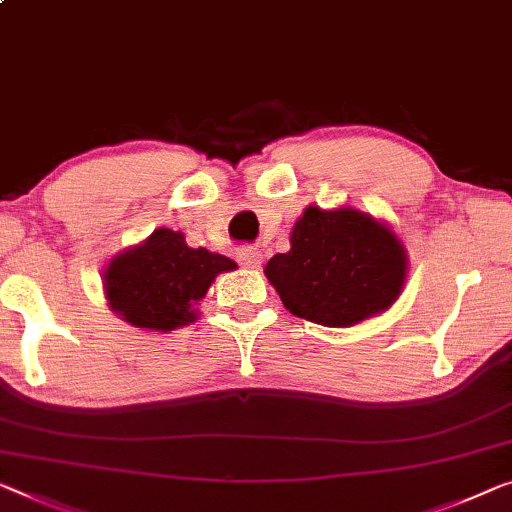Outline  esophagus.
<instances>
[{"label": "esophagus", "mask_w": 512, "mask_h": 512, "mask_svg": "<svg viewBox=\"0 0 512 512\" xmlns=\"http://www.w3.org/2000/svg\"><path fill=\"white\" fill-rule=\"evenodd\" d=\"M236 257H239L241 266H246V269H257V266L262 264V253H259L257 248H241Z\"/></svg>", "instance_id": "obj_1"}]
</instances>
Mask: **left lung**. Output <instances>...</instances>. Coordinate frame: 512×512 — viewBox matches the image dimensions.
I'll return each instance as SVG.
<instances>
[{"label": "left lung", "mask_w": 512, "mask_h": 512, "mask_svg": "<svg viewBox=\"0 0 512 512\" xmlns=\"http://www.w3.org/2000/svg\"><path fill=\"white\" fill-rule=\"evenodd\" d=\"M289 253L266 264V278L292 315L324 326H352L398 299L407 255L388 227L356 209L308 207Z\"/></svg>", "instance_id": "obj_1"}]
</instances>
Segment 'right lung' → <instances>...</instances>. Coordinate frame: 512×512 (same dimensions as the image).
I'll return each mask as SVG.
<instances>
[{"label":"right lung","mask_w":512,"mask_h":512,"mask_svg":"<svg viewBox=\"0 0 512 512\" xmlns=\"http://www.w3.org/2000/svg\"><path fill=\"white\" fill-rule=\"evenodd\" d=\"M230 257L188 248L181 232L156 230L142 246L114 257L105 269L110 308L137 329L172 331L195 322L193 305L204 299Z\"/></svg>","instance_id":"obj_1"}]
</instances>
